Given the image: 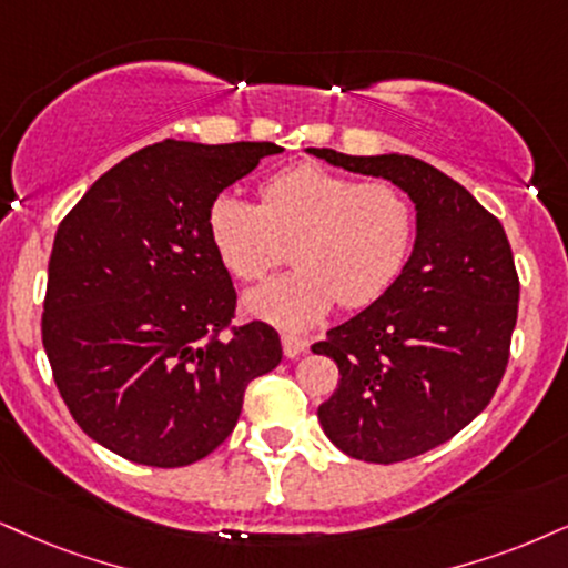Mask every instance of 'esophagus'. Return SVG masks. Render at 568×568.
<instances>
[{
  "instance_id": "34e87169",
  "label": "esophagus",
  "mask_w": 568,
  "mask_h": 568,
  "mask_svg": "<svg viewBox=\"0 0 568 568\" xmlns=\"http://www.w3.org/2000/svg\"><path fill=\"white\" fill-rule=\"evenodd\" d=\"M282 347H284L286 358H300V355H305L307 347H311V339L297 337V334H284Z\"/></svg>"
}]
</instances>
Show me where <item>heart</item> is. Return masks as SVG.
<instances>
[{
  "instance_id": "obj_1",
  "label": "heart",
  "mask_w": 568,
  "mask_h": 568,
  "mask_svg": "<svg viewBox=\"0 0 568 568\" xmlns=\"http://www.w3.org/2000/svg\"><path fill=\"white\" fill-rule=\"evenodd\" d=\"M416 205L392 181H358L318 163H300L261 184V205L221 194L207 234L223 268L261 282L295 255L297 268L250 292L252 316L305 328L334 305L366 307L397 282L416 244Z\"/></svg>"
}]
</instances>
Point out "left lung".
<instances>
[{
	"label": "left lung",
	"mask_w": 568,
	"mask_h": 568,
	"mask_svg": "<svg viewBox=\"0 0 568 568\" xmlns=\"http://www.w3.org/2000/svg\"><path fill=\"white\" fill-rule=\"evenodd\" d=\"M307 152L416 202V244L397 282L313 345L342 376L318 405L326 437L368 464L416 458L471 424L506 374L519 316L514 252L500 221L424 160Z\"/></svg>",
	"instance_id": "left-lung-1"
}]
</instances>
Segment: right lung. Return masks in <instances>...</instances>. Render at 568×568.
Returning a JSON list of instances; mask_svg holds the SVG:
<instances>
[{"instance_id": "right-lung-1", "label": "right lung", "mask_w": 568, "mask_h": 568, "mask_svg": "<svg viewBox=\"0 0 568 568\" xmlns=\"http://www.w3.org/2000/svg\"><path fill=\"white\" fill-rule=\"evenodd\" d=\"M278 152L165 139L110 168L58 226L41 342L70 416L121 458H205L247 384L282 363L276 328L231 324L236 290L207 234L213 200Z\"/></svg>"}]
</instances>
